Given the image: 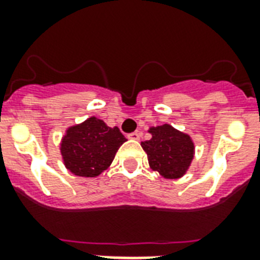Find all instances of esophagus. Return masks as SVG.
I'll list each match as a JSON object with an SVG mask.
<instances>
[{
	"instance_id": "obj_1",
	"label": "esophagus",
	"mask_w": 260,
	"mask_h": 260,
	"mask_svg": "<svg viewBox=\"0 0 260 260\" xmlns=\"http://www.w3.org/2000/svg\"><path fill=\"white\" fill-rule=\"evenodd\" d=\"M140 132L139 131H136V132H132V134L128 135V139H131V140H139L140 139Z\"/></svg>"
}]
</instances>
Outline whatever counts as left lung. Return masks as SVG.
Segmentation results:
<instances>
[{"label":"left lung","mask_w":260,"mask_h":260,"mask_svg":"<svg viewBox=\"0 0 260 260\" xmlns=\"http://www.w3.org/2000/svg\"><path fill=\"white\" fill-rule=\"evenodd\" d=\"M152 138L142 142L150 167L167 179H178L189 169L194 158V143L189 135L179 132L169 124L152 126Z\"/></svg>","instance_id":"left-lung-1"}]
</instances>
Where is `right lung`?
Instances as JSON below:
<instances>
[{"label":"right lung","mask_w":260,"mask_h":260,"mask_svg":"<svg viewBox=\"0 0 260 260\" xmlns=\"http://www.w3.org/2000/svg\"><path fill=\"white\" fill-rule=\"evenodd\" d=\"M126 139L117 126L110 128L97 117L70 126L60 143L64 166L78 177H97L113 162Z\"/></svg>","instance_id":"obj_1"}]
</instances>
